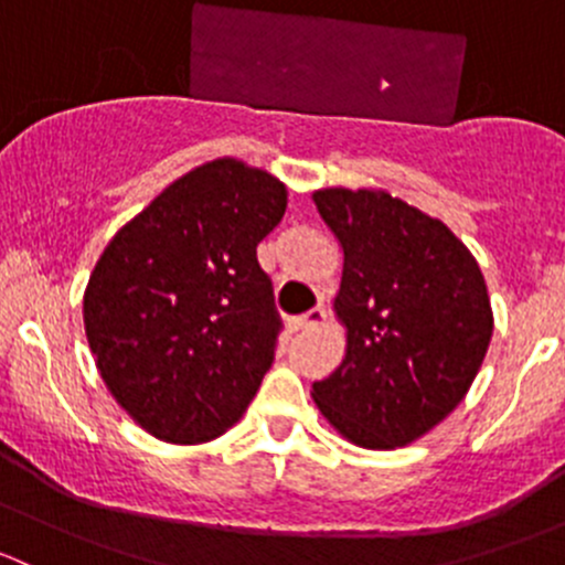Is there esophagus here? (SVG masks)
<instances>
[{
	"label": "esophagus",
	"mask_w": 565,
	"mask_h": 565,
	"mask_svg": "<svg viewBox=\"0 0 565 565\" xmlns=\"http://www.w3.org/2000/svg\"><path fill=\"white\" fill-rule=\"evenodd\" d=\"M324 309L322 306H317V309H311V311H306L303 317H298L292 322V330H311V328H319V324L324 322Z\"/></svg>",
	"instance_id": "1"
}]
</instances>
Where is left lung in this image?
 Masks as SVG:
<instances>
[{
    "label": "left lung",
    "instance_id": "left-lung-1",
    "mask_svg": "<svg viewBox=\"0 0 565 565\" xmlns=\"http://www.w3.org/2000/svg\"><path fill=\"white\" fill-rule=\"evenodd\" d=\"M315 204L344 250L333 309L347 352L311 396L355 446H407L454 413L487 355L481 267L443 221L385 191L322 188Z\"/></svg>",
    "mask_w": 565,
    "mask_h": 565
}]
</instances>
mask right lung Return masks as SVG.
I'll return each mask as SVG.
<instances>
[{"label": "right lung", "instance_id": "add662e5", "mask_svg": "<svg viewBox=\"0 0 565 565\" xmlns=\"http://www.w3.org/2000/svg\"><path fill=\"white\" fill-rule=\"evenodd\" d=\"M287 185L218 158L163 188L111 237L84 292L106 388L152 437L207 443L241 420L281 330L256 246Z\"/></svg>", "mask_w": 565, "mask_h": 565}]
</instances>
